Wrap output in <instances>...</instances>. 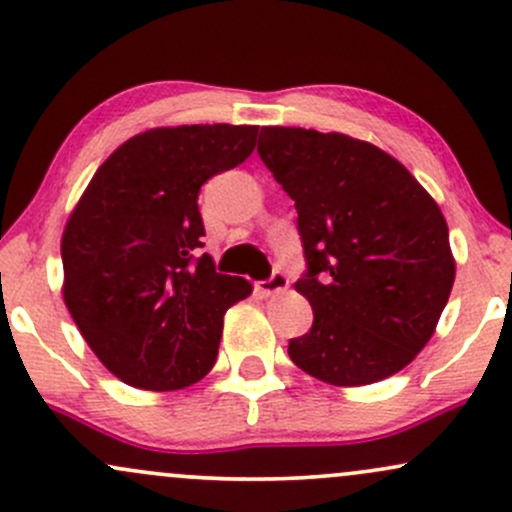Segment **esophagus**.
Here are the masks:
<instances>
[{
	"mask_svg": "<svg viewBox=\"0 0 512 512\" xmlns=\"http://www.w3.org/2000/svg\"><path fill=\"white\" fill-rule=\"evenodd\" d=\"M255 289H257V293H260V296H264V298H267V296H276V293H281V291L289 289V276H286L284 272H274L272 276H269V279L257 281Z\"/></svg>",
	"mask_w": 512,
	"mask_h": 512,
	"instance_id": "34e87169",
	"label": "esophagus"
}]
</instances>
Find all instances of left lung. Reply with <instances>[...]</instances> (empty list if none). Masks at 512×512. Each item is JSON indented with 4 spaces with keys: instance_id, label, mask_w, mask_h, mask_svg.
Returning a JSON list of instances; mask_svg holds the SVG:
<instances>
[{
    "instance_id": "1",
    "label": "left lung",
    "mask_w": 512,
    "mask_h": 512,
    "mask_svg": "<svg viewBox=\"0 0 512 512\" xmlns=\"http://www.w3.org/2000/svg\"><path fill=\"white\" fill-rule=\"evenodd\" d=\"M257 154L296 202L315 320L289 356L337 387L370 385L428 344L455 281L448 223L419 180L339 132L262 127Z\"/></svg>"
}]
</instances>
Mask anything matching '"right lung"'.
<instances>
[{
	"mask_svg": "<svg viewBox=\"0 0 512 512\" xmlns=\"http://www.w3.org/2000/svg\"><path fill=\"white\" fill-rule=\"evenodd\" d=\"M257 127L146 129L105 158L62 233L64 305L115 378L182 390L219 354L223 315L252 293L204 248L199 187L252 154Z\"/></svg>",
	"mask_w": 512,
	"mask_h": 512,
	"instance_id": "add662e5",
	"label": "right lung"
}]
</instances>
